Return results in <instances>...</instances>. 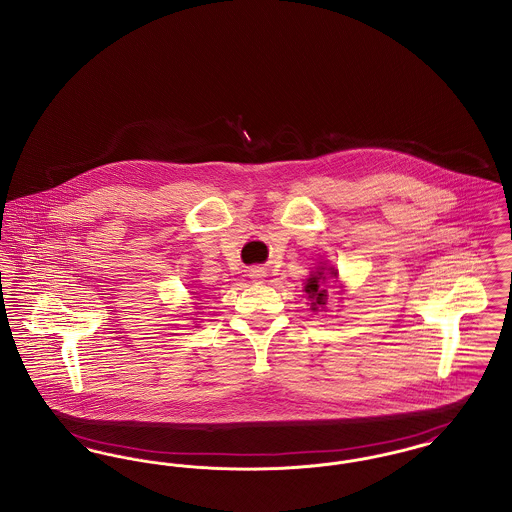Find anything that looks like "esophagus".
<instances>
[{
  "label": "esophagus",
  "mask_w": 512,
  "mask_h": 512,
  "mask_svg": "<svg viewBox=\"0 0 512 512\" xmlns=\"http://www.w3.org/2000/svg\"><path fill=\"white\" fill-rule=\"evenodd\" d=\"M265 274H267V272H265V268L255 267V268H251V270H249V276H251V278H253V280H255V282H259V280H263V278H265Z\"/></svg>",
  "instance_id": "esophagus-1"
}]
</instances>
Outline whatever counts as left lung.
Segmentation results:
<instances>
[{
    "label": "left lung",
    "instance_id": "left-lung-1",
    "mask_svg": "<svg viewBox=\"0 0 512 512\" xmlns=\"http://www.w3.org/2000/svg\"><path fill=\"white\" fill-rule=\"evenodd\" d=\"M338 278V270L334 267L320 268L315 274H311V278L305 284V292L309 293V297L313 299V311H317L318 307L326 305V288H330L332 284H336Z\"/></svg>",
    "mask_w": 512,
    "mask_h": 512
}]
</instances>
